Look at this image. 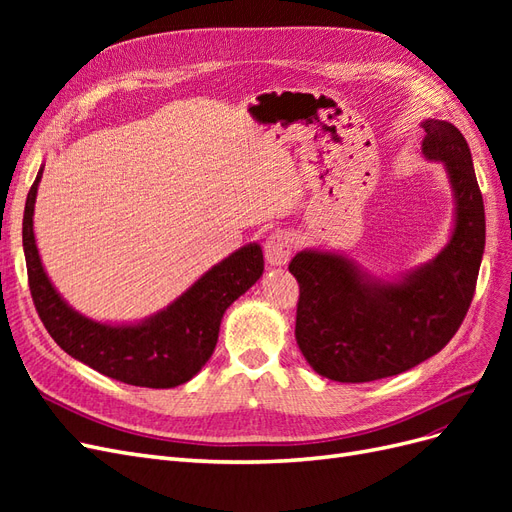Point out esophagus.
<instances>
[{"label": "esophagus", "mask_w": 512, "mask_h": 512, "mask_svg": "<svg viewBox=\"0 0 512 512\" xmlns=\"http://www.w3.org/2000/svg\"><path fill=\"white\" fill-rule=\"evenodd\" d=\"M294 250V239L290 232L277 230L265 241V258L271 267H284Z\"/></svg>", "instance_id": "1"}]
</instances>
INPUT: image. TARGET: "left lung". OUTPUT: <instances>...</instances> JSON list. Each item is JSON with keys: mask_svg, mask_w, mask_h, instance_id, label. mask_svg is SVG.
Masks as SVG:
<instances>
[{"mask_svg": "<svg viewBox=\"0 0 512 512\" xmlns=\"http://www.w3.org/2000/svg\"><path fill=\"white\" fill-rule=\"evenodd\" d=\"M421 151L442 162L453 190V230L440 254L382 280L342 252L303 250L290 260L301 297L299 350L316 374L371 382L438 354L461 327L485 252V205L472 153L453 123L425 119Z\"/></svg>", "mask_w": 512, "mask_h": 512, "instance_id": "8db88e82", "label": "left lung"}]
</instances>
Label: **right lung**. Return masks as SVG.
<instances>
[{
  "mask_svg": "<svg viewBox=\"0 0 512 512\" xmlns=\"http://www.w3.org/2000/svg\"><path fill=\"white\" fill-rule=\"evenodd\" d=\"M42 170L27 194L23 250L29 290L46 331L72 359L113 380L147 389H173L192 380L211 359L226 309L265 271L262 247H239L153 316L121 324L91 320L68 305L42 267L34 237Z\"/></svg>",
  "mask_w": 512,
  "mask_h": 512,
  "instance_id": "right-lung-1",
  "label": "right lung"
}]
</instances>
